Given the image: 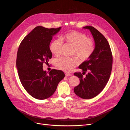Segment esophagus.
I'll use <instances>...</instances> for the list:
<instances>
[{
	"mask_svg": "<svg viewBox=\"0 0 130 130\" xmlns=\"http://www.w3.org/2000/svg\"><path fill=\"white\" fill-rule=\"evenodd\" d=\"M65 76H72V74H70V73H65Z\"/></svg>",
	"mask_w": 130,
	"mask_h": 130,
	"instance_id": "esophagus-1",
	"label": "esophagus"
}]
</instances>
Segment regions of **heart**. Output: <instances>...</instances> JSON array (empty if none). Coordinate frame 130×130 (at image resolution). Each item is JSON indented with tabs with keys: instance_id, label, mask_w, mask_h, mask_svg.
<instances>
[{
	"instance_id": "b5f03b06",
	"label": "heart",
	"mask_w": 130,
	"mask_h": 130,
	"mask_svg": "<svg viewBox=\"0 0 130 130\" xmlns=\"http://www.w3.org/2000/svg\"><path fill=\"white\" fill-rule=\"evenodd\" d=\"M63 42L73 47L72 55L77 56L80 60L86 61L92 55L95 50V43L87 35L77 31H71L62 35L60 39L52 41L49 45L50 52L55 56L61 53ZM78 63L75 57L62 56L55 61V65L59 69L69 71Z\"/></svg>"
}]
</instances>
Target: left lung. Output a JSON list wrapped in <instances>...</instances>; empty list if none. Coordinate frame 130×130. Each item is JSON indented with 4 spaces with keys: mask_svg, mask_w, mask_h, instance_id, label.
Masks as SVG:
<instances>
[{
    "mask_svg": "<svg viewBox=\"0 0 130 130\" xmlns=\"http://www.w3.org/2000/svg\"><path fill=\"white\" fill-rule=\"evenodd\" d=\"M83 28L90 30L95 46L88 60L79 66L82 70V74L88 72L86 77L84 78L81 73L74 74L79 78L80 84L74 91L82 99H91L99 94L108 82L112 69V55L108 42L98 30L90 26Z\"/></svg>",
    "mask_w": 130,
    "mask_h": 130,
    "instance_id": "8db88e82",
    "label": "left lung"
}]
</instances>
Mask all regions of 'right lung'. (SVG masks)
Masks as SVG:
<instances>
[{"instance_id":"1","label":"right lung","mask_w":130,"mask_h":130,"mask_svg":"<svg viewBox=\"0 0 130 130\" xmlns=\"http://www.w3.org/2000/svg\"><path fill=\"white\" fill-rule=\"evenodd\" d=\"M57 28L35 27L22 41L17 53V68L22 86L32 97L44 100L52 96L65 77L62 70L52 69L48 74L43 64L48 63L52 54L49 45Z\"/></svg>"}]
</instances>
